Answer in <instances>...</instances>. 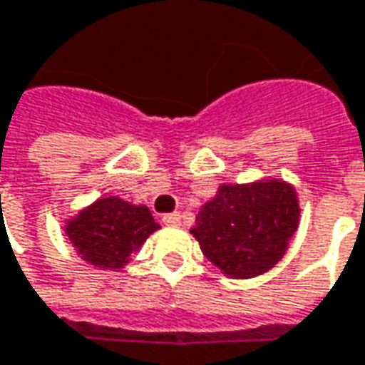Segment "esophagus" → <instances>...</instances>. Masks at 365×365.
<instances>
[{
    "label": "esophagus",
    "mask_w": 365,
    "mask_h": 365,
    "mask_svg": "<svg viewBox=\"0 0 365 365\" xmlns=\"http://www.w3.org/2000/svg\"><path fill=\"white\" fill-rule=\"evenodd\" d=\"M163 224L165 225H180L182 224V215L178 214H168V215H163Z\"/></svg>",
    "instance_id": "34e87169"
}]
</instances>
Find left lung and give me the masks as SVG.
<instances>
[{
    "mask_svg": "<svg viewBox=\"0 0 365 365\" xmlns=\"http://www.w3.org/2000/svg\"><path fill=\"white\" fill-rule=\"evenodd\" d=\"M296 192L284 182L222 185L195 217L192 234L203 255L232 277L267 272L297 230Z\"/></svg>",
    "mask_w": 365,
    "mask_h": 365,
    "instance_id": "obj_1",
    "label": "left lung"
}]
</instances>
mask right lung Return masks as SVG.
<instances>
[{"instance_id":"right-lung-1","label":"right lung","mask_w":365,"mask_h":365,"mask_svg":"<svg viewBox=\"0 0 365 365\" xmlns=\"http://www.w3.org/2000/svg\"><path fill=\"white\" fill-rule=\"evenodd\" d=\"M158 227L148 207H135L120 197H103L69 222L66 232L86 262L118 269Z\"/></svg>"}]
</instances>
